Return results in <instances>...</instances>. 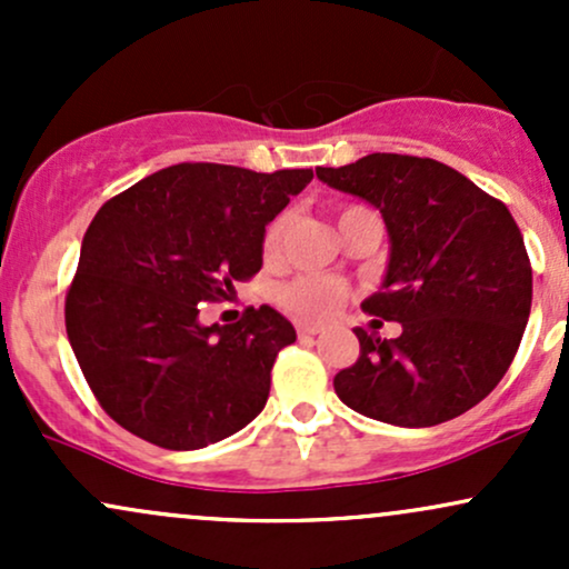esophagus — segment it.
Wrapping results in <instances>:
<instances>
[{
    "label": "esophagus",
    "instance_id": "34e87169",
    "mask_svg": "<svg viewBox=\"0 0 569 569\" xmlns=\"http://www.w3.org/2000/svg\"><path fill=\"white\" fill-rule=\"evenodd\" d=\"M321 331H323L321 323H307V321L297 323V335L299 337H312V335H321Z\"/></svg>",
    "mask_w": 569,
    "mask_h": 569
}]
</instances>
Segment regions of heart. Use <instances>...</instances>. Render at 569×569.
I'll use <instances>...</instances> for the list:
<instances>
[{
	"label": "heart",
	"instance_id": "1",
	"mask_svg": "<svg viewBox=\"0 0 569 569\" xmlns=\"http://www.w3.org/2000/svg\"><path fill=\"white\" fill-rule=\"evenodd\" d=\"M352 211V208H345L342 213ZM339 213V217H342ZM286 232V217H278L267 227L264 232V253L267 257H276L280 240H283ZM278 299L280 305L289 307L291 312L302 318H326L342 305L345 299V286L339 280L329 278V276H299L283 283L278 289Z\"/></svg>",
	"mask_w": 569,
	"mask_h": 569
}]
</instances>
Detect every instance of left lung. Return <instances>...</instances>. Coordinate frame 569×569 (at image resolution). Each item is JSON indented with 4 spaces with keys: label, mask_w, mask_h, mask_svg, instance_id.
<instances>
[{
    "label": "left lung",
    "mask_w": 569,
    "mask_h": 569,
    "mask_svg": "<svg viewBox=\"0 0 569 569\" xmlns=\"http://www.w3.org/2000/svg\"><path fill=\"white\" fill-rule=\"evenodd\" d=\"M318 179L382 213L390 253L363 310L401 323L352 329L361 356L335 390L371 420L430 428L460 417L511 367L532 307V267L506 206L430 158L375 152Z\"/></svg>",
    "instance_id": "left-lung-1"
}]
</instances>
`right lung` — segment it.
<instances>
[{
    "label": "right lung",
    "instance_id": "add662e5",
    "mask_svg": "<svg viewBox=\"0 0 569 569\" xmlns=\"http://www.w3.org/2000/svg\"><path fill=\"white\" fill-rule=\"evenodd\" d=\"M312 181L181 162L126 189L90 221L67 293V335L103 411L162 449H202L246 428L297 339L278 310L200 321L262 270L264 227Z\"/></svg>",
    "mask_w": 569,
    "mask_h": 569
}]
</instances>
